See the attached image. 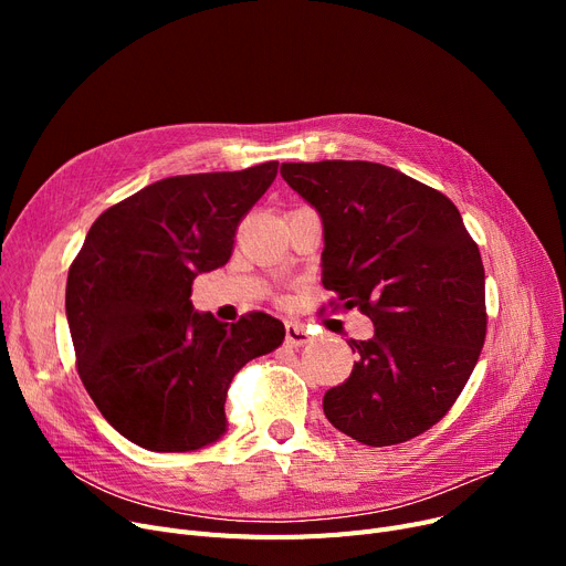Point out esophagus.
Masks as SVG:
<instances>
[{
  "label": "esophagus",
  "instance_id": "34e87169",
  "mask_svg": "<svg viewBox=\"0 0 566 566\" xmlns=\"http://www.w3.org/2000/svg\"><path fill=\"white\" fill-rule=\"evenodd\" d=\"M310 342V333L301 323H286V344L289 346H303Z\"/></svg>",
  "mask_w": 566,
  "mask_h": 566
}]
</instances>
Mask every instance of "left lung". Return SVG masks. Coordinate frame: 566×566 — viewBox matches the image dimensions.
<instances>
[{"mask_svg":"<svg viewBox=\"0 0 566 566\" xmlns=\"http://www.w3.org/2000/svg\"><path fill=\"white\" fill-rule=\"evenodd\" d=\"M323 222V286L358 307L374 337L323 412L353 440L385 448L452 408L486 337L484 265L459 208L415 178L365 160L282 163Z\"/></svg>","mask_w":566,"mask_h":566,"instance_id":"obj_1","label":"left lung"}]
</instances>
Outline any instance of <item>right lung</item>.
<instances>
[{
    "instance_id": "right-lung-1",
    "label": "right lung",
    "mask_w": 566,
    "mask_h": 566,
    "mask_svg": "<svg viewBox=\"0 0 566 566\" xmlns=\"http://www.w3.org/2000/svg\"><path fill=\"white\" fill-rule=\"evenodd\" d=\"M275 160L241 171L163 178L88 229L66 282L77 374L103 418L151 452H195L227 431V390L284 342L252 312H195L192 282L224 265L238 222L271 188Z\"/></svg>"
}]
</instances>
